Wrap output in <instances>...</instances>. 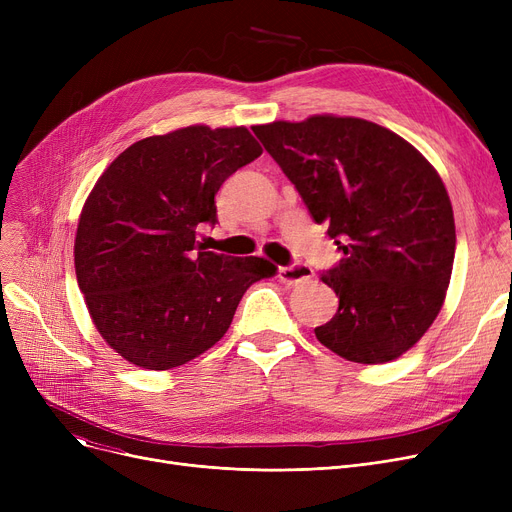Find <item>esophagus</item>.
I'll list each match as a JSON object with an SVG mask.
<instances>
[{
	"label": "esophagus",
	"mask_w": 512,
	"mask_h": 512,
	"mask_svg": "<svg viewBox=\"0 0 512 512\" xmlns=\"http://www.w3.org/2000/svg\"><path fill=\"white\" fill-rule=\"evenodd\" d=\"M313 276V270L307 263H292V265H284L278 270V278L284 284H299L305 282Z\"/></svg>",
	"instance_id": "esophagus-1"
}]
</instances>
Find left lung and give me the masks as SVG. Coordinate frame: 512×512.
Wrapping results in <instances>:
<instances>
[{
	"label": "left lung",
	"mask_w": 512,
	"mask_h": 512,
	"mask_svg": "<svg viewBox=\"0 0 512 512\" xmlns=\"http://www.w3.org/2000/svg\"><path fill=\"white\" fill-rule=\"evenodd\" d=\"M253 132L344 253L321 274L338 311L315 328L317 340L363 365L407 353L440 313L454 263V215L438 172L361 118L311 116Z\"/></svg>",
	"instance_id": "8db88e82"
}]
</instances>
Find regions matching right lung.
Segmentation results:
<instances>
[{
  "mask_svg": "<svg viewBox=\"0 0 512 512\" xmlns=\"http://www.w3.org/2000/svg\"><path fill=\"white\" fill-rule=\"evenodd\" d=\"M263 153L245 126H186L122 151L80 213L74 267L93 324L126 361L164 371L230 328L247 288L276 274L261 257L205 251L215 195Z\"/></svg>",
  "mask_w": 512,
  "mask_h": 512,
  "instance_id": "add662e5",
  "label": "right lung"
}]
</instances>
